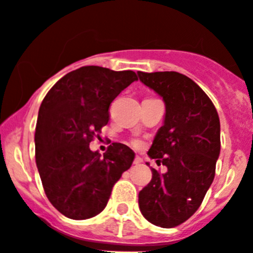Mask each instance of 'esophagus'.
Segmentation results:
<instances>
[{
  "instance_id": "esophagus-1",
  "label": "esophagus",
  "mask_w": 253,
  "mask_h": 253,
  "mask_svg": "<svg viewBox=\"0 0 253 253\" xmlns=\"http://www.w3.org/2000/svg\"><path fill=\"white\" fill-rule=\"evenodd\" d=\"M133 164H135V165H140V164H142V159H141L140 156H136L135 160H133Z\"/></svg>"
}]
</instances>
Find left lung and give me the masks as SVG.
I'll return each instance as SVG.
<instances>
[{"instance_id": "8db88e82", "label": "left lung", "mask_w": 253, "mask_h": 253, "mask_svg": "<svg viewBox=\"0 0 253 253\" xmlns=\"http://www.w3.org/2000/svg\"><path fill=\"white\" fill-rule=\"evenodd\" d=\"M137 74L165 104L163 126L147 155L168 168L163 174L151 169V181L138 193V207L150 223L171 228L194 214L213 183L220 152L219 117L208 95L184 74Z\"/></svg>"}]
</instances>
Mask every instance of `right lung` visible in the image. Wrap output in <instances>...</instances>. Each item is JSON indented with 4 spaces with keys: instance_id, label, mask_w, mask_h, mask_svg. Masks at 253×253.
Instances as JSON below:
<instances>
[{
    "instance_id": "obj_1",
    "label": "right lung",
    "mask_w": 253,
    "mask_h": 253,
    "mask_svg": "<svg viewBox=\"0 0 253 253\" xmlns=\"http://www.w3.org/2000/svg\"><path fill=\"white\" fill-rule=\"evenodd\" d=\"M137 81L132 70L82 67L68 73L47 92L39 110L35 158L45 194L61 214L88 219L107 206L135 152L112 143L102 156L89 142L108 124L113 99Z\"/></svg>"
}]
</instances>
